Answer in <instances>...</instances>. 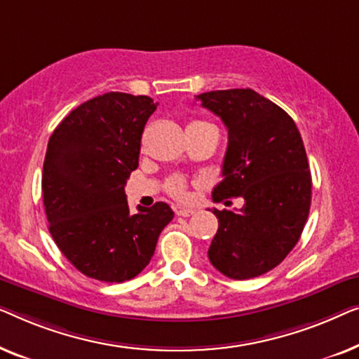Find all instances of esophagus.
I'll use <instances>...</instances> for the list:
<instances>
[{
    "mask_svg": "<svg viewBox=\"0 0 359 359\" xmlns=\"http://www.w3.org/2000/svg\"><path fill=\"white\" fill-rule=\"evenodd\" d=\"M194 213H195V210H191V208H175V215L184 216V218H187V216H191Z\"/></svg>",
    "mask_w": 359,
    "mask_h": 359,
    "instance_id": "34e87169",
    "label": "esophagus"
}]
</instances>
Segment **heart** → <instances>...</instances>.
<instances>
[{
    "mask_svg": "<svg viewBox=\"0 0 359 359\" xmlns=\"http://www.w3.org/2000/svg\"><path fill=\"white\" fill-rule=\"evenodd\" d=\"M191 125H210L206 122H194ZM165 190H168L169 195H172L174 198L184 200L187 198V182L180 175H174V177L168 179L165 182Z\"/></svg>",
    "mask_w": 359,
    "mask_h": 359,
    "instance_id": "1",
    "label": "heart"
}]
</instances>
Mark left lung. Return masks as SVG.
I'll return each mask as SVG.
<instances>
[{
    "label": "left lung",
    "mask_w": 359,
    "mask_h": 359,
    "mask_svg": "<svg viewBox=\"0 0 359 359\" xmlns=\"http://www.w3.org/2000/svg\"><path fill=\"white\" fill-rule=\"evenodd\" d=\"M196 99L228 128L223 180L213 200L244 198L239 211L213 210L218 232L208 259L228 278H255L285 260L309 216L312 180L304 143L294 120L249 88Z\"/></svg>",
    "instance_id": "obj_1"
}]
</instances>
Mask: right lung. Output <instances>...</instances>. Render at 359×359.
Wrapping results in <instances>:
<instances>
[{"mask_svg":"<svg viewBox=\"0 0 359 359\" xmlns=\"http://www.w3.org/2000/svg\"><path fill=\"white\" fill-rule=\"evenodd\" d=\"M156 107L148 95H97L72 110L48 140L42 194L50 234L69 264L89 278H135L174 218L164 201L131 213L125 195Z\"/></svg>","mask_w":359,"mask_h":359,"instance_id":"1","label":"right lung"}]
</instances>
